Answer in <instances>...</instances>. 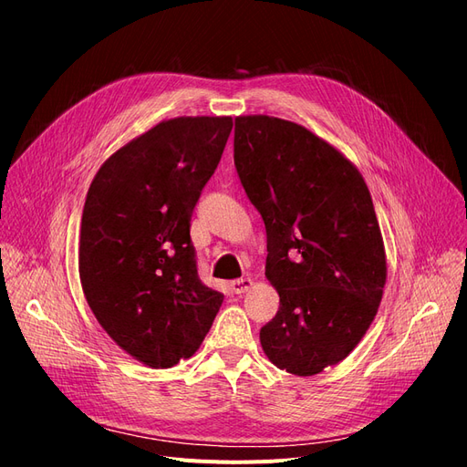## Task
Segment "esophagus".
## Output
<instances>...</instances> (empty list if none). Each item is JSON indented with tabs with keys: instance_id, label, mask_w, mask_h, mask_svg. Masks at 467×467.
I'll return each instance as SVG.
<instances>
[{
	"instance_id": "34e87169",
	"label": "esophagus",
	"mask_w": 467,
	"mask_h": 467,
	"mask_svg": "<svg viewBox=\"0 0 467 467\" xmlns=\"http://www.w3.org/2000/svg\"><path fill=\"white\" fill-rule=\"evenodd\" d=\"M252 285H254V281H252L250 277H243V279H234V281L231 283V289H233L236 295H243V293H246V291L252 289Z\"/></svg>"
}]
</instances>
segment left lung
<instances>
[{
  "label": "left lung",
  "instance_id": "obj_1",
  "mask_svg": "<svg viewBox=\"0 0 467 467\" xmlns=\"http://www.w3.org/2000/svg\"><path fill=\"white\" fill-rule=\"evenodd\" d=\"M234 164L265 223V277L279 293L262 349L281 370L318 374L357 348L382 300L388 267L370 192L339 149L275 116L234 118Z\"/></svg>",
  "mask_w": 467,
  "mask_h": 467
}]
</instances>
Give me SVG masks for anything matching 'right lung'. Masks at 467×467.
Listing matches in <instances>:
<instances>
[{"label":"right lung","mask_w":467,"mask_h":467,"mask_svg":"<svg viewBox=\"0 0 467 467\" xmlns=\"http://www.w3.org/2000/svg\"><path fill=\"white\" fill-rule=\"evenodd\" d=\"M231 130V116L162 119L104 161L87 192V305L119 349L151 368L198 351L223 305L198 277L190 219Z\"/></svg>","instance_id":"right-lung-1"}]
</instances>
